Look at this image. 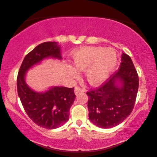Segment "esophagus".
I'll return each mask as SVG.
<instances>
[{
  "label": "esophagus",
  "mask_w": 157,
  "mask_h": 157,
  "mask_svg": "<svg viewBox=\"0 0 157 157\" xmlns=\"http://www.w3.org/2000/svg\"><path fill=\"white\" fill-rule=\"evenodd\" d=\"M85 92V90L84 89H82V88L79 87H76L75 88V94H78L79 92Z\"/></svg>",
  "instance_id": "esophagus-1"
}]
</instances>
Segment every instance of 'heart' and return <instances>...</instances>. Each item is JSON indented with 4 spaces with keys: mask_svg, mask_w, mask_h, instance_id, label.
Returning a JSON list of instances; mask_svg holds the SVG:
<instances>
[{
    "mask_svg": "<svg viewBox=\"0 0 157 157\" xmlns=\"http://www.w3.org/2000/svg\"><path fill=\"white\" fill-rule=\"evenodd\" d=\"M117 53L112 48L99 46L84 47L72 55V64L76 70L85 71V79L90 85H101L109 78L117 63ZM72 78H78L79 74L74 68H70Z\"/></svg>",
    "mask_w": 157,
    "mask_h": 157,
    "instance_id": "obj_1",
    "label": "heart"
}]
</instances>
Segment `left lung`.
<instances>
[{
  "label": "left lung",
  "mask_w": 157,
  "mask_h": 157,
  "mask_svg": "<svg viewBox=\"0 0 157 157\" xmlns=\"http://www.w3.org/2000/svg\"><path fill=\"white\" fill-rule=\"evenodd\" d=\"M118 71L96 90L87 92L90 120L103 129L115 127L128 117L135 103L139 77L132 60L122 53Z\"/></svg>",
  "instance_id": "obj_1"
}]
</instances>
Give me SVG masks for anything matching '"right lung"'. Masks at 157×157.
<instances>
[{
  "instance_id": "obj_1",
  "label": "right lung",
  "mask_w": 157,
  "mask_h": 157,
  "mask_svg": "<svg viewBox=\"0 0 157 157\" xmlns=\"http://www.w3.org/2000/svg\"><path fill=\"white\" fill-rule=\"evenodd\" d=\"M62 59L60 46L45 42L35 47L25 57L17 78V94L28 117L40 127L53 129L69 120V111L75 99L74 87L54 86L45 92H36L25 82L26 72L46 58Z\"/></svg>"
}]
</instances>
